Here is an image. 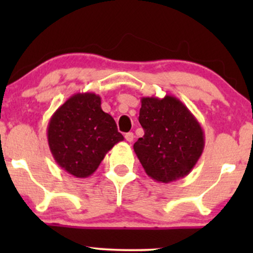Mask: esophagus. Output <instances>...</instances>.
<instances>
[{"label":"esophagus","mask_w":253,"mask_h":253,"mask_svg":"<svg viewBox=\"0 0 253 253\" xmlns=\"http://www.w3.org/2000/svg\"><path fill=\"white\" fill-rule=\"evenodd\" d=\"M125 139H126V140L128 141V143H132L133 139H134V134H133L132 132L126 133V134H125Z\"/></svg>","instance_id":"34e87169"}]
</instances>
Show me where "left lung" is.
Segmentation results:
<instances>
[{
	"instance_id": "8db88e82",
	"label": "left lung",
	"mask_w": 253,
	"mask_h": 253,
	"mask_svg": "<svg viewBox=\"0 0 253 253\" xmlns=\"http://www.w3.org/2000/svg\"><path fill=\"white\" fill-rule=\"evenodd\" d=\"M139 123L145 134L133 149L145 172L159 183L189 175L205 149V133L187 106L171 95L141 97Z\"/></svg>"
}]
</instances>
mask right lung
I'll return each mask as SVG.
<instances>
[{
	"instance_id": "obj_1",
	"label": "right lung",
	"mask_w": 253,
	"mask_h": 253,
	"mask_svg": "<svg viewBox=\"0 0 253 253\" xmlns=\"http://www.w3.org/2000/svg\"><path fill=\"white\" fill-rule=\"evenodd\" d=\"M123 140L114 119L103 112L101 97L94 92H77L69 97L47 126L54 161L77 178L91 176L107 152Z\"/></svg>"
}]
</instances>
